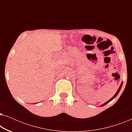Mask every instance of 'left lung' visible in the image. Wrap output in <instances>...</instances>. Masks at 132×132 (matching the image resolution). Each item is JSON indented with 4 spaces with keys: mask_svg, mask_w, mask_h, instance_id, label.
Returning <instances> with one entry per match:
<instances>
[{
    "mask_svg": "<svg viewBox=\"0 0 132 132\" xmlns=\"http://www.w3.org/2000/svg\"><path fill=\"white\" fill-rule=\"evenodd\" d=\"M122 82L121 83V85L120 86V87H119V88H118V91H117V93H115V94L114 95H113V96L112 97V98H111V99H110V100H108V101H107V102H106V103H104V104H102V105H101V106H104V105H106V104H107V103H109V102H111V101H112V100H113V98H115V97H116L117 95H118V94L119 93V92H120V91L121 88V87H122Z\"/></svg>",
    "mask_w": 132,
    "mask_h": 132,
    "instance_id": "obj_1",
    "label": "left lung"
}]
</instances>
